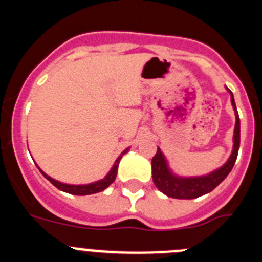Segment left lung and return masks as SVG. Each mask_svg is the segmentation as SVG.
Instances as JSON below:
<instances>
[{
  "label": "left lung",
  "instance_id": "1",
  "mask_svg": "<svg viewBox=\"0 0 262 262\" xmlns=\"http://www.w3.org/2000/svg\"><path fill=\"white\" fill-rule=\"evenodd\" d=\"M227 90L231 94V103H232L236 117L235 129H233V149L230 159L227 160L224 165L209 174L200 176V177H178L170 170L161 149L157 148L156 155L152 159V178L157 189L165 195L170 198H177V200H194L214 190L232 170L240 147V119L236 110L232 92L228 88Z\"/></svg>",
  "mask_w": 262,
  "mask_h": 262
}]
</instances>
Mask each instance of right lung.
<instances>
[{
  "mask_svg": "<svg viewBox=\"0 0 262 262\" xmlns=\"http://www.w3.org/2000/svg\"><path fill=\"white\" fill-rule=\"evenodd\" d=\"M129 148H127V149H124L122 154H120V156L118 157L117 160H115L114 165H113V168L110 169V172L106 174L105 178H102V180H99V181H96V182H92V184H86V185H69V184H62V182L60 181H56V180H53L52 177H50V176L46 174L43 170H41L40 168H39V170H40V173L43 176H45L46 178H47L48 181L51 182V184L53 185V186H56L59 190L61 191H66V193H69V194H73V195H89V194H96V193H99V191L105 190L106 187L110 186L113 182H114L115 177H117V173H118V165H119V161L120 159H122V156H123L124 154H127L128 152Z\"/></svg>",
  "mask_w": 262,
  "mask_h": 262,
  "instance_id": "1",
  "label": "right lung"
}]
</instances>
